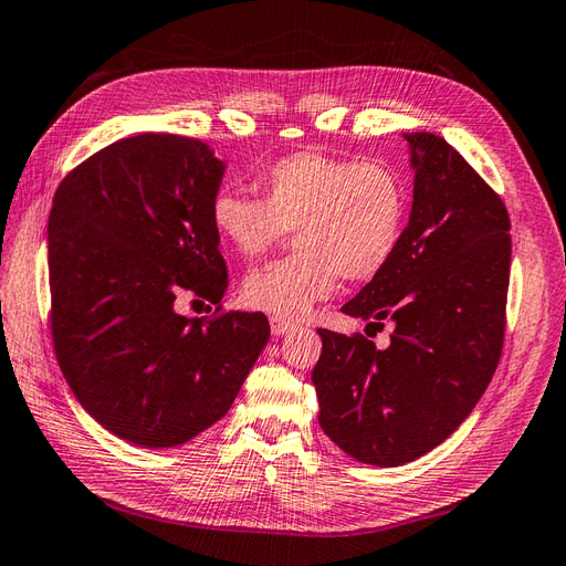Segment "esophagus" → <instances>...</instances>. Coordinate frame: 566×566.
I'll return each mask as SVG.
<instances>
[{
	"mask_svg": "<svg viewBox=\"0 0 566 566\" xmlns=\"http://www.w3.org/2000/svg\"><path fill=\"white\" fill-rule=\"evenodd\" d=\"M271 331H273V335H285L290 331H295V323L279 318V316H271Z\"/></svg>",
	"mask_w": 566,
	"mask_h": 566,
	"instance_id": "esophagus-1",
	"label": "esophagus"
}]
</instances>
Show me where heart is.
Wrapping results in <instances>:
<instances>
[{
	"mask_svg": "<svg viewBox=\"0 0 566 566\" xmlns=\"http://www.w3.org/2000/svg\"><path fill=\"white\" fill-rule=\"evenodd\" d=\"M262 198L217 191L210 221L241 256H260L295 229L297 252L254 269L243 297L279 318H302L339 276L364 283L389 264L406 221V186L378 160L300 150L256 175Z\"/></svg>",
	"mask_w": 566,
	"mask_h": 566,
	"instance_id": "b5f03b06",
	"label": "heart"
}]
</instances>
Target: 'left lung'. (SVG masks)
Returning a JSON list of instances; mask_svg holds the SVG:
<instances>
[{"label":"left lung","mask_w":566,"mask_h":566,"mask_svg":"<svg viewBox=\"0 0 566 566\" xmlns=\"http://www.w3.org/2000/svg\"><path fill=\"white\" fill-rule=\"evenodd\" d=\"M413 205L389 264L342 312L394 333L387 349L318 328V422L358 462L397 468L451 437L501 361L510 217L501 196L437 134H403Z\"/></svg>","instance_id":"obj_1"}]
</instances>
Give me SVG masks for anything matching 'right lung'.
Returning <instances> with one entry per match:
<instances>
[{"label": "right lung", "instance_id": "add662e5", "mask_svg": "<svg viewBox=\"0 0 566 566\" xmlns=\"http://www.w3.org/2000/svg\"><path fill=\"white\" fill-rule=\"evenodd\" d=\"M224 163L179 134H139L94 153L49 212L51 337L82 408L144 449L186 443L227 416L269 342L264 314L188 318V290L229 287L210 200Z\"/></svg>", "mask_w": 566, "mask_h": 566}]
</instances>
